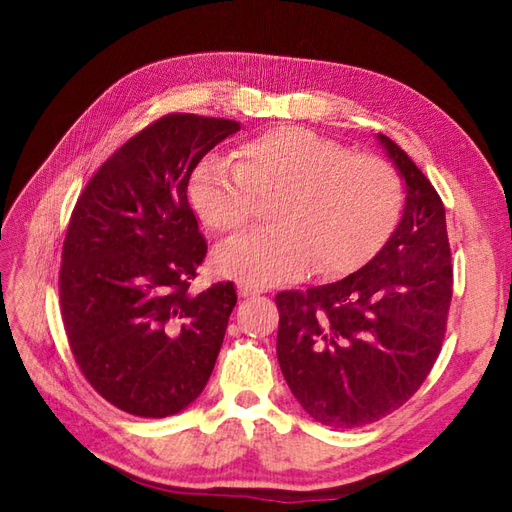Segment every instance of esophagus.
<instances>
[{
    "label": "esophagus",
    "mask_w": 512,
    "mask_h": 512,
    "mask_svg": "<svg viewBox=\"0 0 512 512\" xmlns=\"http://www.w3.org/2000/svg\"><path fill=\"white\" fill-rule=\"evenodd\" d=\"M259 292H264L262 288H255V286H242L239 288V297H255V295H259Z\"/></svg>",
    "instance_id": "34e87169"
}]
</instances>
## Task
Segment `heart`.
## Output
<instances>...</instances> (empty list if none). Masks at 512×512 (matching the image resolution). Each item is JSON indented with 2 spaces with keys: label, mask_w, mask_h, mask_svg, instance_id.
I'll return each instance as SVG.
<instances>
[{
  "label": "heart",
  "mask_w": 512,
  "mask_h": 512,
  "mask_svg": "<svg viewBox=\"0 0 512 512\" xmlns=\"http://www.w3.org/2000/svg\"><path fill=\"white\" fill-rule=\"evenodd\" d=\"M270 202L266 231L217 250L220 275L268 286L301 277L356 273L394 233L402 182L387 160L303 127H273L246 140L235 165L209 158L193 171L189 202L215 235H233Z\"/></svg>",
  "instance_id": "obj_1"
}]
</instances>
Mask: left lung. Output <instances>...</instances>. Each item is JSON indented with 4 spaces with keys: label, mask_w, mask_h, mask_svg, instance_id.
I'll list each match as a JSON object with an SVG mask.
<instances>
[{
    "label": "left lung",
    "mask_w": 512,
    "mask_h": 512,
    "mask_svg": "<svg viewBox=\"0 0 512 512\" xmlns=\"http://www.w3.org/2000/svg\"><path fill=\"white\" fill-rule=\"evenodd\" d=\"M378 138L407 184L394 235L336 284L275 297L281 372L310 418L334 429L372 424L416 394L442 350L453 297L440 195L394 140Z\"/></svg>",
    "instance_id": "8db88e82"
}]
</instances>
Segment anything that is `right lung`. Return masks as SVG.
I'll return each mask as SVG.
<instances>
[{
    "label": "right lung",
    "instance_id": "obj_1",
    "mask_svg": "<svg viewBox=\"0 0 512 512\" xmlns=\"http://www.w3.org/2000/svg\"><path fill=\"white\" fill-rule=\"evenodd\" d=\"M239 123L167 114L107 158L63 239L59 299L70 350L99 394L167 418L202 394L237 303L231 281L191 295L206 242L187 198L198 162Z\"/></svg>",
    "mask_w": 512,
    "mask_h": 512
}]
</instances>
